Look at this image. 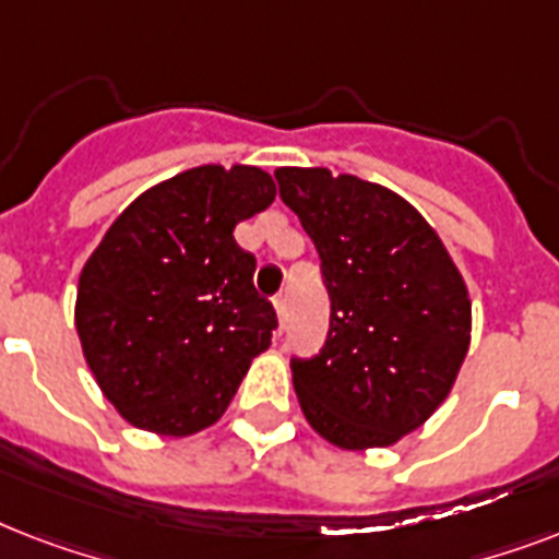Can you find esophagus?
Instances as JSON below:
<instances>
[{"instance_id": "obj_1", "label": "esophagus", "mask_w": 559, "mask_h": 559, "mask_svg": "<svg viewBox=\"0 0 559 559\" xmlns=\"http://www.w3.org/2000/svg\"><path fill=\"white\" fill-rule=\"evenodd\" d=\"M275 310H278L281 328H284V322H287V296H284V293H278V296H275Z\"/></svg>"}]
</instances>
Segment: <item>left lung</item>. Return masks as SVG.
I'll return each instance as SVG.
<instances>
[{"instance_id": "left-lung-1", "label": "left lung", "mask_w": 559, "mask_h": 559, "mask_svg": "<svg viewBox=\"0 0 559 559\" xmlns=\"http://www.w3.org/2000/svg\"><path fill=\"white\" fill-rule=\"evenodd\" d=\"M322 261L331 322L293 357L298 403L345 450L389 447L424 424L469 345V298L429 223L397 193L324 168L275 170Z\"/></svg>"}]
</instances>
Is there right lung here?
<instances>
[{
	"mask_svg": "<svg viewBox=\"0 0 559 559\" xmlns=\"http://www.w3.org/2000/svg\"><path fill=\"white\" fill-rule=\"evenodd\" d=\"M275 200L270 174L202 165L144 191L78 284L74 322L100 391L139 429L191 435L223 417L278 316L235 226Z\"/></svg>",
	"mask_w": 559,
	"mask_h": 559,
	"instance_id": "obj_1",
	"label": "right lung"
}]
</instances>
